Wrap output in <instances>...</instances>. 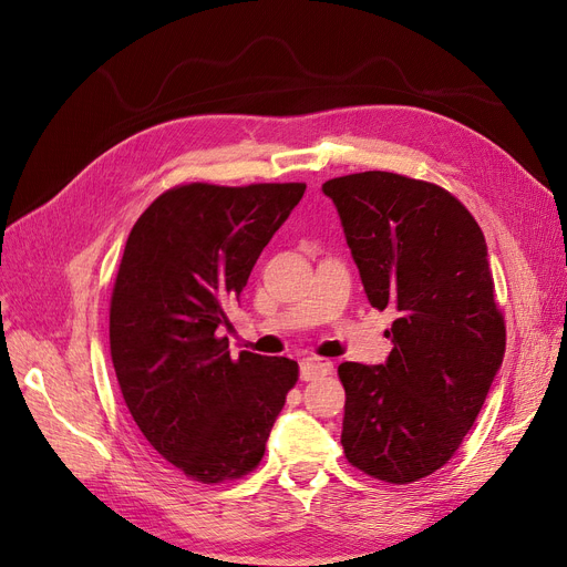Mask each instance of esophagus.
I'll list each match as a JSON object with an SVG mask.
<instances>
[{"label": "esophagus", "instance_id": "1", "mask_svg": "<svg viewBox=\"0 0 567 567\" xmlns=\"http://www.w3.org/2000/svg\"><path fill=\"white\" fill-rule=\"evenodd\" d=\"M333 372V363L329 359H303L301 361V379L303 381H312L317 377H326Z\"/></svg>", "mask_w": 567, "mask_h": 567}]
</instances>
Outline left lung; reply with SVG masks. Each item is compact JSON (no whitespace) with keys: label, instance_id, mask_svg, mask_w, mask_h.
Returning a JSON list of instances; mask_svg holds the SVG:
<instances>
[{"label":"left lung","instance_id":"left-lung-1","mask_svg":"<svg viewBox=\"0 0 567 567\" xmlns=\"http://www.w3.org/2000/svg\"><path fill=\"white\" fill-rule=\"evenodd\" d=\"M321 190L370 306L395 312L385 363L338 368L344 455L372 478L421 481L455 455L503 363L485 236L449 190L402 174L338 176Z\"/></svg>","mask_w":567,"mask_h":567}]
</instances>
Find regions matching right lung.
I'll use <instances>...</instances> for the list:
<instances>
[{
  "instance_id": "1",
  "label": "right lung",
  "mask_w": 567,
  "mask_h": 567,
  "mask_svg": "<svg viewBox=\"0 0 567 567\" xmlns=\"http://www.w3.org/2000/svg\"><path fill=\"white\" fill-rule=\"evenodd\" d=\"M306 184L176 186L133 225L110 303L118 389L148 445L186 478H244L299 379L285 355L231 359L225 306Z\"/></svg>"
}]
</instances>
